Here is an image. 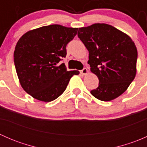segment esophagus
<instances>
[{"mask_svg": "<svg viewBox=\"0 0 147 147\" xmlns=\"http://www.w3.org/2000/svg\"><path fill=\"white\" fill-rule=\"evenodd\" d=\"M87 72H88V71H87V68H83V69H82V70H80V73L82 74V75H86V74L87 73Z\"/></svg>", "mask_w": 147, "mask_h": 147, "instance_id": "1", "label": "esophagus"}]
</instances>
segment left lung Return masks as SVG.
Segmentation results:
<instances>
[{"mask_svg":"<svg viewBox=\"0 0 147 147\" xmlns=\"http://www.w3.org/2000/svg\"><path fill=\"white\" fill-rule=\"evenodd\" d=\"M78 35L89 51L90 69L99 79L98 87L90 93L105 102L123 94L137 72V50L132 40L105 23L79 28Z\"/></svg>","mask_w":147,"mask_h":147,"instance_id":"obj_1","label":"left lung"}]
</instances>
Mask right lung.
<instances>
[{
    "mask_svg": "<svg viewBox=\"0 0 147 147\" xmlns=\"http://www.w3.org/2000/svg\"><path fill=\"white\" fill-rule=\"evenodd\" d=\"M78 28L50 25L30 30L19 39L14 51V64L23 90L40 101L51 102L65 90L77 70L67 71L66 46Z\"/></svg>",
    "mask_w": 147,
    "mask_h": 147,
    "instance_id": "1",
    "label": "right lung"
}]
</instances>
